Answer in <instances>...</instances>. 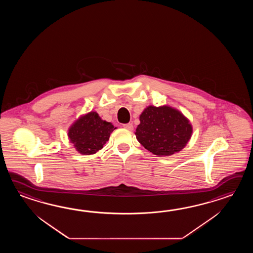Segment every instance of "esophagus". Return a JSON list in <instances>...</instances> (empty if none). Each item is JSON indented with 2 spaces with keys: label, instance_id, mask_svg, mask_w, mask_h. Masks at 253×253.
<instances>
[{
  "label": "esophagus",
  "instance_id": "1",
  "mask_svg": "<svg viewBox=\"0 0 253 253\" xmlns=\"http://www.w3.org/2000/svg\"><path fill=\"white\" fill-rule=\"evenodd\" d=\"M123 127L126 129H127V130H133V125L131 124V123H127V124L123 125Z\"/></svg>",
  "mask_w": 253,
  "mask_h": 253
}]
</instances>
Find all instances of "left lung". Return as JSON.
<instances>
[{"label":"left lung","instance_id":"obj_1","mask_svg":"<svg viewBox=\"0 0 253 253\" xmlns=\"http://www.w3.org/2000/svg\"><path fill=\"white\" fill-rule=\"evenodd\" d=\"M193 132L188 119L176 109L150 106L140 116L136 139L156 156H170L182 150Z\"/></svg>","mask_w":253,"mask_h":253}]
</instances>
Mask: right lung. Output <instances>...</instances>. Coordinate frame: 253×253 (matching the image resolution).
<instances>
[{
  "label": "right lung",
  "instance_id": "obj_1",
  "mask_svg": "<svg viewBox=\"0 0 253 253\" xmlns=\"http://www.w3.org/2000/svg\"><path fill=\"white\" fill-rule=\"evenodd\" d=\"M115 128L96 112H90L76 121L69 130V137L81 154L92 155L102 149Z\"/></svg>",
  "mask_w": 253,
  "mask_h": 253
}]
</instances>
